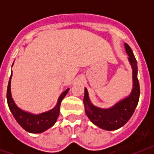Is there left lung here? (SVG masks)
<instances>
[{"label":"left lung","mask_w":154,"mask_h":154,"mask_svg":"<svg viewBox=\"0 0 154 154\" xmlns=\"http://www.w3.org/2000/svg\"><path fill=\"white\" fill-rule=\"evenodd\" d=\"M128 60L133 71V87L130 94L109 108H101L94 105L89 98V93L85 88V110L90 122L99 128L111 131L120 129L130 119L136 109L140 97V86L137 80V63L131 48L124 44Z\"/></svg>","instance_id":"8db88e82"}]
</instances>
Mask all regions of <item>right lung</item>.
<instances>
[{
	"instance_id": "right-lung-1",
	"label": "right lung",
	"mask_w": 154,
	"mask_h": 154,
	"mask_svg": "<svg viewBox=\"0 0 154 154\" xmlns=\"http://www.w3.org/2000/svg\"><path fill=\"white\" fill-rule=\"evenodd\" d=\"M12 76H13V72L11 73V77L8 81V88H7V102H8V108L12 114L13 115V117L17 122L18 124L20 125L25 131L31 133V134H42L53 126L60 113V103L68 94L69 88H68L61 93L60 97H58L57 102L52 109L39 113V114H35V113L23 110L22 109L18 107L15 103L11 94Z\"/></svg>"
}]
</instances>
